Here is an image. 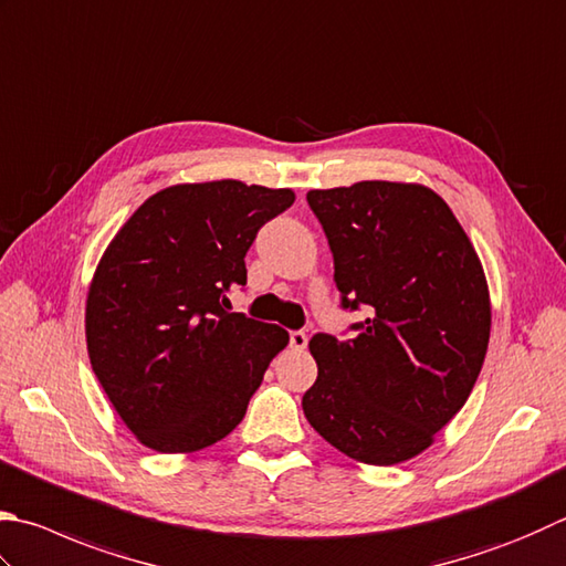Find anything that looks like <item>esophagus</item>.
<instances>
[{
    "label": "esophagus",
    "instance_id": "obj_1",
    "mask_svg": "<svg viewBox=\"0 0 566 566\" xmlns=\"http://www.w3.org/2000/svg\"><path fill=\"white\" fill-rule=\"evenodd\" d=\"M291 347L293 349H305L307 347V335L303 333V329H293V333H291Z\"/></svg>",
    "mask_w": 566,
    "mask_h": 566
}]
</instances>
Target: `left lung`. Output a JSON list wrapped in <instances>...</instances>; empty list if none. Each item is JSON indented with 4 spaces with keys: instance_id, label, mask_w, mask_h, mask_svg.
<instances>
[{
    "instance_id": "8db88e82",
    "label": "left lung",
    "mask_w": 566,
    "mask_h": 566,
    "mask_svg": "<svg viewBox=\"0 0 566 566\" xmlns=\"http://www.w3.org/2000/svg\"><path fill=\"white\" fill-rule=\"evenodd\" d=\"M357 335L317 333L305 419L337 451L394 465L433 443L471 397L490 339V293L471 239L433 189L357 182L311 189Z\"/></svg>"
}]
</instances>
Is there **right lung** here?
<instances>
[{
    "label": "right lung",
    "mask_w": 566,
    "mask_h": 566,
    "mask_svg": "<svg viewBox=\"0 0 566 566\" xmlns=\"http://www.w3.org/2000/svg\"><path fill=\"white\" fill-rule=\"evenodd\" d=\"M293 201V189L239 179L175 185L145 199L101 255L85 301L91 367L147 449L195 453L247 416L287 333L229 313L227 293L247 285L255 233Z\"/></svg>",
    "instance_id": "add662e5"
}]
</instances>
